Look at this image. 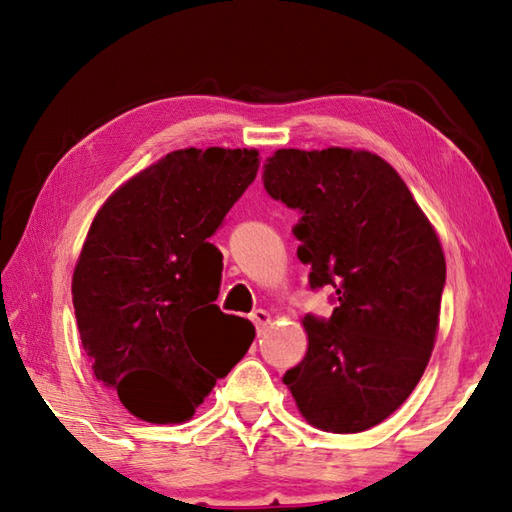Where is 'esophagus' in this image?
I'll return each mask as SVG.
<instances>
[{
  "label": "esophagus",
  "instance_id": "34e87169",
  "mask_svg": "<svg viewBox=\"0 0 512 512\" xmlns=\"http://www.w3.org/2000/svg\"><path fill=\"white\" fill-rule=\"evenodd\" d=\"M250 321L255 323L257 332L262 334V332H264V328H266V325L270 323V314H268L266 310H255V312H250Z\"/></svg>",
  "mask_w": 512,
  "mask_h": 512
}]
</instances>
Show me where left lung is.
Segmentation results:
<instances>
[{
	"mask_svg": "<svg viewBox=\"0 0 512 512\" xmlns=\"http://www.w3.org/2000/svg\"><path fill=\"white\" fill-rule=\"evenodd\" d=\"M264 189L301 213L292 233L310 288L332 290L330 319L306 314L308 352L284 374L314 427L358 433L391 416L424 374L447 264L402 178L369 151L279 149Z\"/></svg>",
	"mask_w": 512,
	"mask_h": 512,
	"instance_id": "left-lung-1",
	"label": "left lung"
}]
</instances>
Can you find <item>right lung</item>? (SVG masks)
<instances>
[{"label":"right lung","mask_w":512,"mask_h":512,"mask_svg":"<svg viewBox=\"0 0 512 512\" xmlns=\"http://www.w3.org/2000/svg\"><path fill=\"white\" fill-rule=\"evenodd\" d=\"M255 149H180L96 213L72 277L94 376L136 418L193 416L242 361L255 328L215 306L222 253L209 237L253 184Z\"/></svg>","instance_id":"obj_1"}]
</instances>
